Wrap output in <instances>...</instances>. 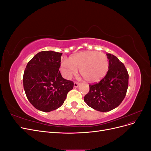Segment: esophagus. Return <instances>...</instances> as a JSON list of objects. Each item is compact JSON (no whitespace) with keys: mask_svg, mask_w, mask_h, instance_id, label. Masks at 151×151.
Returning <instances> with one entry per match:
<instances>
[{"mask_svg":"<svg viewBox=\"0 0 151 151\" xmlns=\"http://www.w3.org/2000/svg\"><path fill=\"white\" fill-rule=\"evenodd\" d=\"M79 83H77V82H74V88H77V87L79 86Z\"/></svg>","mask_w":151,"mask_h":151,"instance_id":"34e87169","label":"esophagus"}]
</instances>
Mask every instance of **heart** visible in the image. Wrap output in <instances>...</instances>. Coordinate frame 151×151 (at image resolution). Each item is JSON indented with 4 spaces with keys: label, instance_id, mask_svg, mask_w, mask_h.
<instances>
[{
    "label": "heart",
    "instance_id": "obj_1",
    "mask_svg": "<svg viewBox=\"0 0 151 151\" xmlns=\"http://www.w3.org/2000/svg\"><path fill=\"white\" fill-rule=\"evenodd\" d=\"M108 67V59L104 53L85 51L72 55L68 61H62L60 70L65 78L70 79L77 73V68H79L81 75L86 81L96 83L106 74Z\"/></svg>",
    "mask_w": 151,
    "mask_h": 151
}]
</instances>
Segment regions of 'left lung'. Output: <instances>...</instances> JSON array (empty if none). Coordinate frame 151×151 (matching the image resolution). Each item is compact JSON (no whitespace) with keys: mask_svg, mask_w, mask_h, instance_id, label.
I'll list each match as a JSON object with an SVG mask.
<instances>
[{"mask_svg":"<svg viewBox=\"0 0 151 151\" xmlns=\"http://www.w3.org/2000/svg\"><path fill=\"white\" fill-rule=\"evenodd\" d=\"M106 55L109 60L107 74L99 83L89 85V91L84 98L89 106L101 112L119 106L129 86V74L124 64L113 55Z\"/></svg>","mask_w":151,"mask_h":151,"instance_id":"left-lung-1","label":"left lung"}]
</instances>
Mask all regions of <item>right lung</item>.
Masks as SVG:
<instances>
[{"instance_id": "1", "label": "right lung", "mask_w": 151, "mask_h": 151, "mask_svg": "<svg viewBox=\"0 0 151 151\" xmlns=\"http://www.w3.org/2000/svg\"><path fill=\"white\" fill-rule=\"evenodd\" d=\"M62 53L53 51L38 53L29 60L23 75L26 97L33 106L44 112L60 107L74 83L62 77L60 67Z\"/></svg>"}]
</instances>
